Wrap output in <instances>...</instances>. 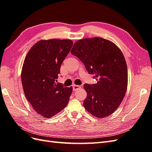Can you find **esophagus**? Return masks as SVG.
<instances>
[{
	"label": "esophagus",
	"mask_w": 152,
	"mask_h": 152,
	"mask_svg": "<svg viewBox=\"0 0 152 152\" xmlns=\"http://www.w3.org/2000/svg\"><path fill=\"white\" fill-rule=\"evenodd\" d=\"M80 88H81V86H80V85H72V90L74 91H76L77 90V89H79Z\"/></svg>",
	"instance_id": "obj_1"
}]
</instances>
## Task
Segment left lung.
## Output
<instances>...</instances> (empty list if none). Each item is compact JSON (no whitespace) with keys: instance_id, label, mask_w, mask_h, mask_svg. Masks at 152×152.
Returning a JSON list of instances; mask_svg holds the SVG:
<instances>
[{"instance_id":"left-lung-1","label":"left lung","mask_w":152,"mask_h":152,"mask_svg":"<svg viewBox=\"0 0 152 152\" xmlns=\"http://www.w3.org/2000/svg\"><path fill=\"white\" fill-rule=\"evenodd\" d=\"M71 52L97 80L96 84L83 85L87 93L83 102L85 109L99 118L114 113L125 96L128 85L122 52L113 42L99 37L77 41Z\"/></svg>"}]
</instances>
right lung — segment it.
I'll use <instances>...</instances> for the list:
<instances>
[{"instance_id": "obj_1", "label": "right lung", "mask_w": 152, "mask_h": 152, "mask_svg": "<svg viewBox=\"0 0 152 152\" xmlns=\"http://www.w3.org/2000/svg\"><path fill=\"white\" fill-rule=\"evenodd\" d=\"M72 45L71 40H43L26 56L21 74L24 94L34 110L44 118H51L68 104L72 88L56 81Z\"/></svg>"}]
</instances>
